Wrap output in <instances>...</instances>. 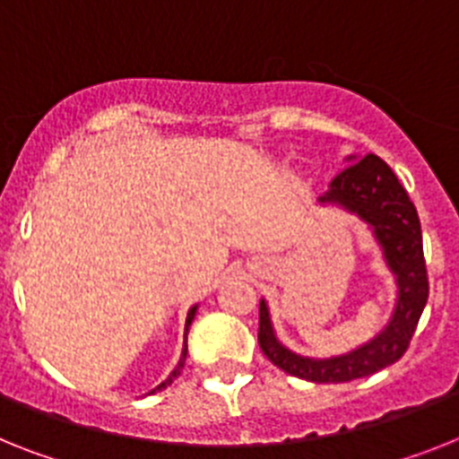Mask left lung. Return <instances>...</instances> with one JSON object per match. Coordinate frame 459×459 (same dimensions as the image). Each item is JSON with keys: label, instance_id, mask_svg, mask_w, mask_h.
I'll list each match as a JSON object with an SVG mask.
<instances>
[{"label": "left lung", "instance_id": "left-lung-1", "mask_svg": "<svg viewBox=\"0 0 459 459\" xmlns=\"http://www.w3.org/2000/svg\"><path fill=\"white\" fill-rule=\"evenodd\" d=\"M319 203H336L354 212L373 229V236L383 247V256L396 277V307L390 325L367 345L331 359H310L291 352L275 338L268 306H259V345L261 352L289 376L310 383H348L364 378L402 359L413 338L420 315L429 296L422 230L418 210L408 198L406 188L396 179L392 168L376 153H368L357 163L338 172Z\"/></svg>", "mask_w": 459, "mask_h": 459}]
</instances>
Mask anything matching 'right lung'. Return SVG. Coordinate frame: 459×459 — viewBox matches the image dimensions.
I'll return each mask as SVG.
<instances>
[{
    "mask_svg": "<svg viewBox=\"0 0 459 459\" xmlns=\"http://www.w3.org/2000/svg\"><path fill=\"white\" fill-rule=\"evenodd\" d=\"M194 317H195V306L191 307V310H188V317H186V329H188V326H191V322H194ZM184 359H186V342H184V352H182V359H179V364H177V368H175V371L170 373V376H168V380H163V383L158 385L156 390H163V387H168V385H170L172 380H175L177 376H179V373H182V368H184ZM156 390H152V394H153V392H156Z\"/></svg>",
    "mask_w": 459,
    "mask_h": 459,
    "instance_id": "add662e5",
    "label": "right lung"
}]
</instances>
